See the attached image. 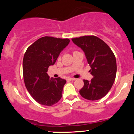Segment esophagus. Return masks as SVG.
Here are the masks:
<instances>
[{
	"instance_id": "esophagus-1",
	"label": "esophagus",
	"mask_w": 134,
	"mask_h": 134,
	"mask_svg": "<svg viewBox=\"0 0 134 134\" xmlns=\"http://www.w3.org/2000/svg\"><path fill=\"white\" fill-rule=\"evenodd\" d=\"M68 80L69 81H75L76 79H74V78H69Z\"/></svg>"
}]
</instances>
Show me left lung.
<instances>
[{"mask_svg": "<svg viewBox=\"0 0 134 134\" xmlns=\"http://www.w3.org/2000/svg\"><path fill=\"white\" fill-rule=\"evenodd\" d=\"M72 41L84 52L93 76L90 81L84 80L80 94L88 100H98L108 93L116 77L114 53L106 43L95 36L72 38Z\"/></svg>", "mask_w": 134, "mask_h": 134, "instance_id": "1", "label": "left lung"}]
</instances>
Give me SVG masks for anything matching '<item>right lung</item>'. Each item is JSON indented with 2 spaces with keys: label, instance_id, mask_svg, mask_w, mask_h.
I'll list each match as a JSON object with an SVG mask.
<instances>
[{
  "label": "right lung",
  "instance_id": "obj_1",
  "mask_svg": "<svg viewBox=\"0 0 134 134\" xmlns=\"http://www.w3.org/2000/svg\"><path fill=\"white\" fill-rule=\"evenodd\" d=\"M69 42L67 38L44 36L34 42L25 52L23 62L24 83L31 96L40 104L52 106L62 98L66 81L50 78L47 72Z\"/></svg>",
  "mask_w": 134,
  "mask_h": 134
}]
</instances>
